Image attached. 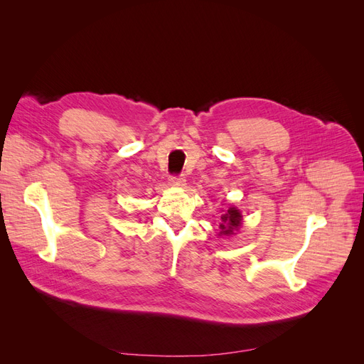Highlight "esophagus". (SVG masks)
<instances>
[{
	"mask_svg": "<svg viewBox=\"0 0 364 364\" xmlns=\"http://www.w3.org/2000/svg\"><path fill=\"white\" fill-rule=\"evenodd\" d=\"M185 182L186 181H185V178H183L182 174H178V176L173 174V176H170V183L174 185V186H183Z\"/></svg>",
	"mask_w": 364,
	"mask_h": 364,
	"instance_id": "esophagus-1",
	"label": "esophagus"
}]
</instances>
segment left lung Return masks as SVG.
<instances>
[{
	"label": "left lung",
	"instance_id": "8db88e82",
	"mask_svg": "<svg viewBox=\"0 0 364 364\" xmlns=\"http://www.w3.org/2000/svg\"><path fill=\"white\" fill-rule=\"evenodd\" d=\"M241 223V214L237 208H229L228 213L222 215V223H220V234L232 235L234 230L238 229Z\"/></svg>",
	"mask_w": 364,
	"mask_h": 364
}]
</instances>
